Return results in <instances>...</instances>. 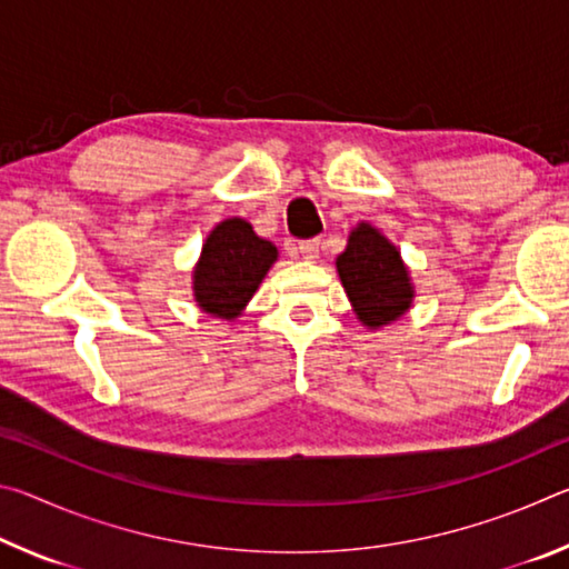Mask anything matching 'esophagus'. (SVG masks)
I'll return each mask as SVG.
<instances>
[{
    "label": "esophagus",
    "instance_id": "obj_1",
    "mask_svg": "<svg viewBox=\"0 0 569 569\" xmlns=\"http://www.w3.org/2000/svg\"><path fill=\"white\" fill-rule=\"evenodd\" d=\"M298 253H301L306 261H313V258H319V250H321V240L319 238H311V240H301V243L296 246Z\"/></svg>",
    "mask_w": 569,
    "mask_h": 569
}]
</instances>
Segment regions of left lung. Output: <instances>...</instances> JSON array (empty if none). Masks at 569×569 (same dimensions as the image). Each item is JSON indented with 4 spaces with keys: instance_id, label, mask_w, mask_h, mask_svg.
Segmentation results:
<instances>
[{
    "instance_id": "1",
    "label": "left lung",
    "mask_w": 569,
    "mask_h": 569,
    "mask_svg": "<svg viewBox=\"0 0 569 569\" xmlns=\"http://www.w3.org/2000/svg\"><path fill=\"white\" fill-rule=\"evenodd\" d=\"M336 268L356 316L371 329L397 321L411 306L413 291L399 250L377 228L366 223L356 228L349 246L336 258Z\"/></svg>"
}]
</instances>
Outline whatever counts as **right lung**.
<instances>
[{"label":"right lung","mask_w":569,"mask_h":569,"mask_svg":"<svg viewBox=\"0 0 569 569\" xmlns=\"http://www.w3.org/2000/svg\"><path fill=\"white\" fill-rule=\"evenodd\" d=\"M276 258V246L258 238L246 220H223L208 236L203 256L192 271L198 306L218 319H236Z\"/></svg>","instance_id":"right-lung-1"}]
</instances>
